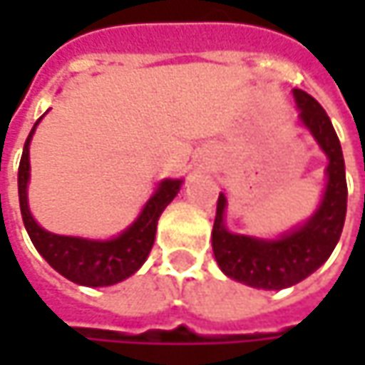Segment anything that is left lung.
Returning <instances> with one entry per match:
<instances>
[{"mask_svg":"<svg viewBox=\"0 0 365 365\" xmlns=\"http://www.w3.org/2000/svg\"><path fill=\"white\" fill-rule=\"evenodd\" d=\"M294 101L301 109L302 125L313 133L317 144L327 154V185L319 209L301 227L278 240H259L232 233L225 227L227 199L219 192L217 213L213 223V254L219 268L230 278L247 287L280 290L304 280L325 264L344 232L347 211L345 162L339 138L329 115L309 93L294 89Z\"/></svg>","mask_w":365,"mask_h":365,"instance_id":"obj_1","label":"left lung"}]
</instances>
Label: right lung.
<instances>
[{
	"label": "right lung",
	"mask_w": 365,
	"mask_h": 365,
	"mask_svg": "<svg viewBox=\"0 0 365 365\" xmlns=\"http://www.w3.org/2000/svg\"><path fill=\"white\" fill-rule=\"evenodd\" d=\"M44 118V115H42ZM40 118V120H42ZM36 121L21 152L18 168V195L20 211L26 232L30 235L40 256L64 278L83 287H111L130 278L146 262L154 245L156 225L162 211L180 190L182 180L166 178L158 185L156 192L148 199L142 213L132 225L113 240H85L73 235H56L42 230L30 213L28 207V180H30V142L36 132Z\"/></svg>",
	"instance_id": "add662e5"
}]
</instances>
